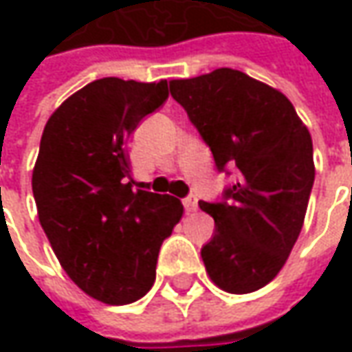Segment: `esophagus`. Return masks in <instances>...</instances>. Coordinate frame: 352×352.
<instances>
[{"label": "esophagus", "instance_id": "esophagus-1", "mask_svg": "<svg viewBox=\"0 0 352 352\" xmlns=\"http://www.w3.org/2000/svg\"><path fill=\"white\" fill-rule=\"evenodd\" d=\"M184 208L188 213H192V211L197 210V197L196 196H190L184 199Z\"/></svg>", "mask_w": 352, "mask_h": 352}]
</instances>
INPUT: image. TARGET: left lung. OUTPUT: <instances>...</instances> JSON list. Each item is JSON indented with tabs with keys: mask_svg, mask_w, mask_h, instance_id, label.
Instances as JSON below:
<instances>
[{
	"mask_svg": "<svg viewBox=\"0 0 352 352\" xmlns=\"http://www.w3.org/2000/svg\"><path fill=\"white\" fill-rule=\"evenodd\" d=\"M170 94L211 148L215 166L239 176L217 204L201 249L215 286L249 294L274 280L296 245L316 178L311 135L278 89L233 68L172 80Z\"/></svg>",
	"mask_w": 352,
	"mask_h": 352,
	"instance_id": "8db88e82",
	"label": "left lung"
}]
</instances>
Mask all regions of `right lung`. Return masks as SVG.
<instances>
[{
  "label": "right lung",
  "mask_w": 352,
  "mask_h": 352,
  "mask_svg": "<svg viewBox=\"0 0 352 352\" xmlns=\"http://www.w3.org/2000/svg\"><path fill=\"white\" fill-rule=\"evenodd\" d=\"M168 82L102 78L50 116L33 170L38 221L64 272L94 300L125 305L153 288L180 199L133 190L125 142Z\"/></svg>",
  "instance_id": "right-lung-1"
}]
</instances>
